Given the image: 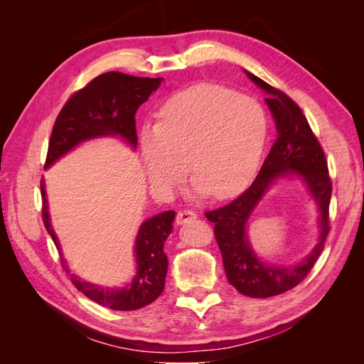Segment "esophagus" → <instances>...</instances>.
Here are the masks:
<instances>
[{
  "label": "esophagus",
  "mask_w": 364,
  "mask_h": 364,
  "mask_svg": "<svg viewBox=\"0 0 364 364\" xmlns=\"http://www.w3.org/2000/svg\"><path fill=\"white\" fill-rule=\"evenodd\" d=\"M197 218V214L194 211H190V209H183V211L178 213V217H176V222H178V225H185L191 222V220Z\"/></svg>",
  "instance_id": "1"
}]
</instances>
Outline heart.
<instances>
[{
  "instance_id": "1",
  "label": "heart",
  "mask_w": 364,
  "mask_h": 364,
  "mask_svg": "<svg viewBox=\"0 0 364 364\" xmlns=\"http://www.w3.org/2000/svg\"><path fill=\"white\" fill-rule=\"evenodd\" d=\"M259 103L222 86H197L173 95L141 132L142 161L150 182L171 194L186 173L193 191L215 199L234 194L255 173L267 139Z\"/></svg>"
}]
</instances>
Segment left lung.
Listing matches in <instances>:
<instances>
[{"label": "left lung", "mask_w": 364, "mask_h": 364, "mask_svg": "<svg viewBox=\"0 0 364 364\" xmlns=\"http://www.w3.org/2000/svg\"><path fill=\"white\" fill-rule=\"evenodd\" d=\"M245 73L267 94L264 100L274 119L278 138L249 188L232 202L208 211L205 215L215 225V240L222 250L229 284L249 297H270L289 291L302 282L322 253L329 232V202L333 186L325 153L301 107L289 95L274 90L259 77L246 70ZM293 175L303 181L318 206V243L296 264L267 263L252 250L247 235L248 220L271 186L278 180Z\"/></svg>", "instance_id": "obj_1"}]
</instances>
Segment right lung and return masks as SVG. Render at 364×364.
I'll list each match as a JSON object with an SVG mask.
<instances>
[{"label":"right lung","instance_id":"1","mask_svg":"<svg viewBox=\"0 0 364 364\" xmlns=\"http://www.w3.org/2000/svg\"><path fill=\"white\" fill-rule=\"evenodd\" d=\"M162 80V77L149 79L117 71L95 77L62 107L51 132L43 168H50L77 146L97 138H121L135 150L138 144L135 114L138 107L158 90ZM41 194L43 225L60 252L63 269L71 272L51 225L43 179L41 181ZM174 215V211H165L141 223L134 247L136 273L124 287H103L71 273V282L75 289L98 305L117 311L138 310L156 301L167 277L168 259L164 245L171 234Z\"/></svg>","mask_w":364,"mask_h":364}]
</instances>
